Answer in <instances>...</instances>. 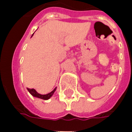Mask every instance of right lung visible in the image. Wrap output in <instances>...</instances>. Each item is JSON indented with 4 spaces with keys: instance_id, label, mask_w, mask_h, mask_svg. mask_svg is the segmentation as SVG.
Returning a JSON list of instances; mask_svg holds the SVG:
<instances>
[{
    "instance_id": "add662e5",
    "label": "right lung",
    "mask_w": 132,
    "mask_h": 132,
    "mask_svg": "<svg viewBox=\"0 0 132 132\" xmlns=\"http://www.w3.org/2000/svg\"><path fill=\"white\" fill-rule=\"evenodd\" d=\"M34 35V34H33ZM33 35H32V36H33ZM28 91L30 92V94H31L32 96H35V97H38V98H42V99H44V100H48V99H49L52 96H53V93L55 92V91L56 90V88L54 89L52 92H51L50 93H48V94H39V93H38L37 92V91H36L35 89H34V88H32V89H30V88H27Z\"/></svg>"
}]
</instances>
